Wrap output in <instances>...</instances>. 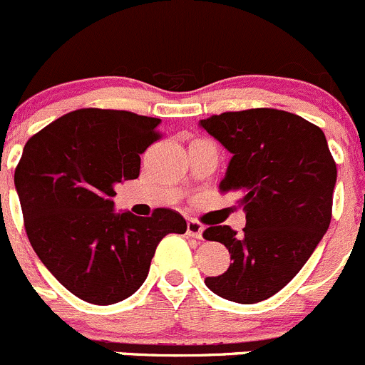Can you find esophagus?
<instances>
[{
	"mask_svg": "<svg viewBox=\"0 0 365 365\" xmlns=\"http://www.w3.org/2000/svg\"><path fill=\"white\" fill-rule=\"evenodd\" d=\"M203 225L197 219H189L187 222V235L194 237V239H203Z\"/></svg>",
	"mask_w": 365,
	"mask_h": 365,
	"instance_id": "obj_1",
	"label": "esophagus"
}]
</instances>
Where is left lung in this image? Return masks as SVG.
I'll return each mask as SVG.
<instances>
[{
	"label": "left lung",
	"instance_id": "left-lung-1",
	"mask_svg": "<svg viewBox=\"0 0 365 365\" xmlns=\"http://www.w3.org/2000/svg\"><path fill=\"white\" fill-rule=\"evenodd\" d=\"M232 153L221 192H239L246 226H210L207 240L230 251L233 264L205 285L235 303L264 302L305 265L331 221L337 165L319 126L277 108H250L201 119Z\"/></svg>",
	"mask_w": 365,
	"mask_h": 365
}]
</instances>
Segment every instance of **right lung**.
<instances>
[{
  "label": "right lung",
  "mask_w": 365,
  "mask_h": 365,
  "mask_svg": "<svg viewBox=\"0 0 365 365\" xmlns=\"http://www.w3.org/2000/svg\"><path fill=\"white\" fill-rule=\"evenodd\" d=\"M160 119L80 108L26 143L14 175L31 247L69 292L112 305L144 284L158 242L185 233L178 212L151 217L114 210V187L135 180L140 155L160 139Z\"/></svg>",
  "instance_id": "add662e5"
}]
</instances>
